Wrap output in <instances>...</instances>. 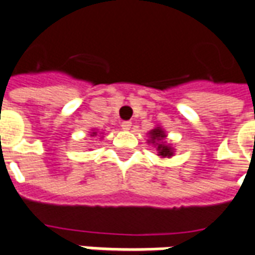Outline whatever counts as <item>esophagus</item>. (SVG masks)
Wrapping results in <instances>:
<instances>
[{"mask_svg":"<svg viewBox=\"0 0 255 255\" xmlns=\"http://www.w3.org/2000/svg\"><path fill=\"white\" fill-rule=\"evenodd\" d=\"M121 128H122L124 130H129V129L131 128V122H129V121H126V122H122Z\"/></svg>","mask_w":255,"mask_h":255,"instance_id":"34e87169","label":"esophagus"}]
</instances>
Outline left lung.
Returning <instances> with one entry per match:
<instances>
[{"instance_id": "left-lung-1", "label": "left lung", "mask_w": 255, "mask_h": 255, "mask_svg": "<svg viewBox=\"0 0 255 255\" xmlns=\"http://www.w3.org/2000/svg\"><path fill=\"white\" fill-rule=\"evenodd\" d=\"M151 142L152 144H155L156 147H158V151H159V153L158 155H160L162 158H169V156H171L173 155V148L169 147L167 144H166L165 141H163V138L166 137V134L163 133V130L160 129V128H156V129H153L151 133Z\"/></svg>"}]
</instances>
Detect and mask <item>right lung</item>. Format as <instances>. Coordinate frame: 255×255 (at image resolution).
Returning a JSON list of instances; mask_svg holds the SVG:
<instances>
[{
  "label": "right lung",
  "instance_id": "1",
  "mask_svg": "<svg viewBox=\"0 0 255 255\" xmlns=\"http://www.w3.org/2000/svg\"><path fill=\"white\" fill-rule=\"evenodd\" d=\"M95 134H96V133H93V136H95Z\"/></svg>",
  "mask_w": 255,
  "mask_h": 255
}]
</instances>
